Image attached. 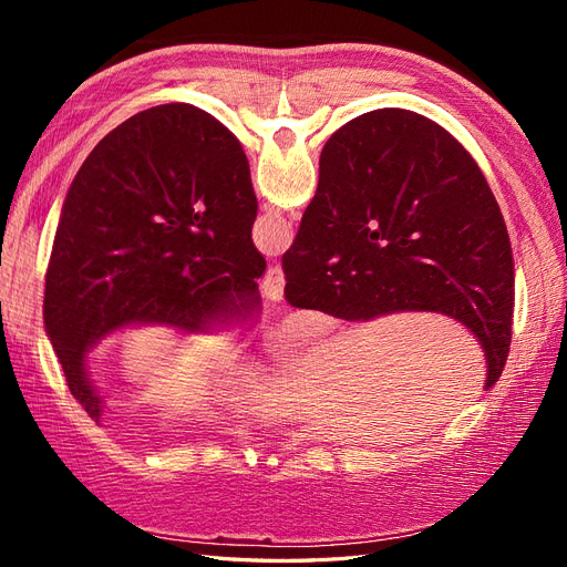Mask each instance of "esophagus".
<instances>
[{
	"label": "esophagus",
	"instance_id": "obj_1",
	"mask_svg": "<svg viewBox=\"0 0 567 567\" xmlns=\"http://www.w3.org/2000/svg\"><path fill=\"white\" fill-rule=\"evenodd\" d=\"M284 286H286V277H284L281 265H271L267 269V274H265V279H262V293H265V298H269L274 302L281 300L284 298Z\"/></svg>",
	"mask_w": 567,
	"mask_h": 567
}]
</instances>
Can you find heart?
<instances>
[{
    "label": "heart",
    "instance_id": "obj_1",
    "mask_svg": "<svg viewBox=\"0 0 567 567\" xmlns=\"http://www.w3.org/2000/svg\"><path fill=\"white\" fill-rule=\"evenodd\" d=\"M188 342L200 352L208 354H217L225 352L231 348L234 342V331L227 321L208 317L200 319L192 333H188ZM290 348V346H284ZM271 383V375L262 369V367H238L229 379L225 381V385H219V398H257V394L265 392Z\"/></svg>",
    "mask_w": 567,
    "mask_h": 567
}]
</instances>
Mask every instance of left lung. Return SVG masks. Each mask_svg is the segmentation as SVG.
<instances>
[{
	"label": "left lung",
	"instance_id": "8db88e82",
	"mask_svg": "<svg viewBox=\"0 0 567 567\" xmlns=\"http://www.w3.org/2000/svg\"><path fill=\"white\" fill-rule=\"evenodd\" d=\"M248 158L192 104L132 115L82 163L61 210L44 281V326L68 388L99 423L90 352L134 326L192 333L257 300L265 257L250 238Z\"/></svg>",
	"mask_w": 567,
	"mask_h": 567
}]
</instances>
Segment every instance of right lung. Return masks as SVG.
<instances>
[{"label": "right lung", "mask_w": 567, "mask_h": 567, "mask_svg": "<svg viewBox=\"0 0 567 567\" xmlns=\"http://www.w3.org/2000/svg\"><path fill=\"white\" fill-rule=\"evenodd\" d=\"M286 300L346 321L437 312L499 379L513 319L504 217L471 153L414 111L379 109L323 144L319 186L284 252Z\"/></svg>", "instance_id": "obj_1"}]
</instances>
